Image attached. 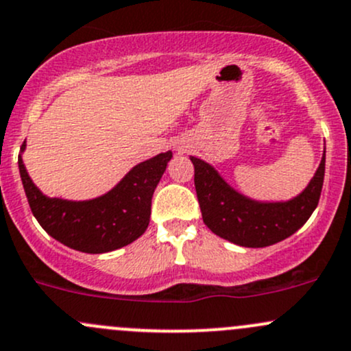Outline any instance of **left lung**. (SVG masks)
<instances>
[{
	"mask_svg": "<svg viewBox=\"0 0 351 351\" xmlns=\"http://www.w3.org/2000/svg\"><path fill=\"white\" fill-rule=\"evenodd\" d=\"M324 158L308 186L287 202H259L234 190L220 173L200 158L195 166V190L204 222L213 234L242 247H267L300 230L318 206L324 180Z\"/></svg>",
	"mask_w": 351,
	"mask_h": 351,
	"instance_id": "8db88e82",
	"label": "left lung"
}]
</instances>
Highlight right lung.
<instances>
[{
	"label": "right lung",
	"instance_id": "obj_1",
	"mask_svg": "<svg viewBox=\"0 0 351 351\" xmlns=\"http://www.w3.org/2000/svg\"><path fill=\"white\" fill-rule=\"evenodd\" d=\"M25 147L27 143L21 145V153ZM171 158V151H166L143 161L108 193L82 202L43 195L29 178L21 154L18 168L29 208L47 234L70 249L104 254L145 234L149 225L151 198Z\"/></svg>",
	"mask_w": 351,
	"mask_h": 351
}]
</instances>
